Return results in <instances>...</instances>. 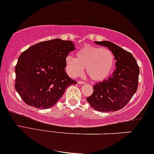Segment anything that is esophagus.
Masks as SVG:
<instances>
[{"mask_svg":"<svg viewBox=\"0 0 154 154\" xmlns=\"http://www.w3.org/2000/svg\"><path fill=\"white\" fill-rule=\"evenodd\" d=\"M78 83H79V85H81V84H84V83H85V82H84V81H78Z\"/></svg>","mask_w":154,"mask_h":154,"instance_id":"1","label":"esophagus"}]
</instances>
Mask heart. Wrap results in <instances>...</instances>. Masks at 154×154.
I'll return each mask as SVG.
<instances>
[{"label": "heart", "mask_w": 154, "mask_h": 154, "mask_svg": "<svg viewBox=\"0 0 154 154\" xmlns=\"http://www.w3.org/2000/svg\"><path fill=\"white\" fill-rule=\"evenodd\" d=\"M65 63L67 72L71 77L81 75L85 68L87 74L92 80L102 81L111 73L115 58L107 48L88 45L77 51L75 58L67 56Z\"/></svg>", "instance_id": "b5f03b06"}]
</instances>
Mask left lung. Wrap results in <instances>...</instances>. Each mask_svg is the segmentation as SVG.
Returning <instances> with one entry per match:
<instances>
[{
  "label": "left lung",
  "instance_id": "1",
  "mask_svg": "<svg viewBox=\"0 0 154 154\" xmlns=\"http://www.w3.org/2000/svg\"><path fill=\"white\" fill-rule=\"evenodd\" d=\"M107 47L115 56L116 69L112 74L93 86V93L86 97L95 110L115 112L129 103L138 88L139 67L131 53L111 42H95Z\"/></svg>",
  "mask_w": 154,
  "mask_h": 154
}]
</instances>
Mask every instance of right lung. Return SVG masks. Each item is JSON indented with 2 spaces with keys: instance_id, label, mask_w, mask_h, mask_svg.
Wrapping results in <instances>:
<instances>
[{
  "instance_id": "add662e5",
  "label": "right lung",
  "mask_w": 154,
  "mask_h": 154,
  "mask_svg": "<svg viewBox=\"0 0 154 154\" xmlns=\"http://www.w3.org/2000/svg\"><path fill=\"white\" fill-rule=\"evenodd\" d=\"M74 49L73 42L54 39L34 45L20 56L15 87L27 105L49 108L69 85L76 84L65 71L66 57Z\"/></svg>"
}]
</instances>
